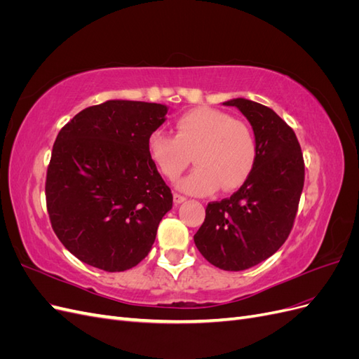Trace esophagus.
<instances>
[{
    "instance_id": "34e87169",
    "label": "esophagus",
    "mask_w": 359,
    "mask_h": 359,
    "mask_svg": "<svg viewBox=\"0 0 359 359\" xmlns=\"http://www.w3.org/2000/svg\"><path fill=\"white\" fill-rule=\"evenodd\" d=\"M184 201H186V196H182V194H180V193H173V202H175L177 205Z\"/></svg>"
}]
</instances>
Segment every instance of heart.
Here are the masks:
<instances>
[{"label":"heart","instance_id":"1","mask_svg":"<svg viewBox=\"0 0 359 359\" xmlns=\"http://www.w3.org/2000/svg\"><path fill=\"white\" fill-rule=\"evenodd\" d=\"M148 153L170 181L190 166L194 156L198 168L178 187L202 196L219 187L224 191L241 187L256 165L257 144L247 123L224 111L199 106L177 119L175 136L161 130L151 133Z\"/></svg>","mask_w":359,"mask_h":359}]
</instances>
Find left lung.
<instances>
[{"instance_id":"obj_1","label":"left lung","mask_w":359,"mask_h":359,"mask_svg":"<svg viewBox=\"0 0 359 359\" xmlns=\"http://www.w3.org/2000/svg\"><path fill=\"white\" fill-rule=\"evenodd\" d=\"M235 106L253 127V172L231 198L210 202L194 233L201 255L224 271H244L273 256L295 222L304 187V157L295 132L273 109L245 99Z\"/></svg>"}]
</instances>
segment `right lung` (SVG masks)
Instances as JSON below:
<instances>
[{
	"label": "right lung",
	"instance_id": "add662e5",
	"mask_svg": "<svg viewBox=\"0 0 359 359\" xmlns=\"http://www.w3.org/2000/svg\"><path fill=\"white\" fill-rule=\"evenodd\" d=\"M166 112L165 104L109 100L60 130L46 206L58 240L82 262L119 273L148 256L173 201L148 153Z\"/></svg>",
	"mask_w": 359,
	"mask_h": 359
}]
</instances>
